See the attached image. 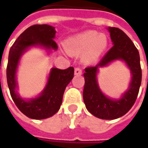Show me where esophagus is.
<instances>
[{
    "label": "esophagus",
    "mask_w": 148,
    "mask_h": 148,
    "mask_svg": "<svg viewBox=\"0 0 148 148\" xmlns=\"http://www.w3.org/2000/svg\"><path fill=\"white\" fill-rule=\"evenodd\" d=\"M82 73V69L80 67H75L74 69V74H76V75H80Z\"/></svg>",
    "instance_id": "34e87169"
}]
</instances>
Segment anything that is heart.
<instances>
[{"instance_id": "b5f03b06", "label": "heart", "mask_w": 148, "mask_h": 148, "mask_svg": "<svg viewBox=\"0 0 148 148\" xmlns=\"http://www.w3.org/2000/svg\"><path fill=\"white\" fill-rule=\"evenodd\" d=\"M108 44L107 38L95 31H86L72 37L68 40L66 47L70 53H85V59L88 62L96 60Z\"/></svg>"}]
</instances>
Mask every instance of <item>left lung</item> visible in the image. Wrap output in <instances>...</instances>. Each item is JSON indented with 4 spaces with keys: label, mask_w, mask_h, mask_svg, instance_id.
Returning a JSON list of instances; mask_svg holds the SVG:
<instances>
[{
    "label": "left lung",
    "mask_w": 148,
    "mask_h": 148,
    "mask_svg": "<svg viewBox=\"0 0 148 148\" xmlns=\"http://www.w3.org/2000/svg\"><path fill=\"white\" fill-rule=\"evenodd\" d=\"M109 31L113 46L98 64L95 66L86 67L84 73L83 100L86 107L91 114L104 120L121 117L130 110L136 102L142 80L140 54L136 46L120 28L109 27ZM116 59H122L127 63L133 77L129 90L121 99L112 100L105 96L99 90L96 82V73L98 68L104 66Z\"/></svg>",
    "instance_id": "8db88e82"
}]
</instances>
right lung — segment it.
Masks as SVG:
<instances>
[{
  "instance_id": "1",
  "label": "right lung",
  "mask_w": 148,
  "mask_h": 148,
  "mask_svg": "<svg viewBox=\"0 0 148 148\" xmlns=\"http://www.w3.org/2000/svg\"><path fill=\"white\" fill-rule=\"evenodd\" d=\"M55 27L47 24H35L21 34L9 51L7 65V82L13 101L27 117L36 120L46 119L55 115L60 109L65 89L74 77V67L66 70L53 68L48 82L42 94L35 99L25 101L16 93V71L21 56L31 46L42 45L47 49L57 50L58 46L54 40Z\"/></svg>"
}]
</instances>
